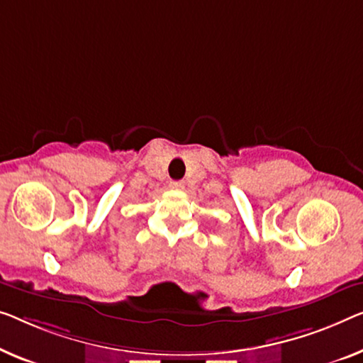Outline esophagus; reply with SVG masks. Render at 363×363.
Masks as SVG:
<instances>
[{
	"mask_svg": "<svg viewBox=\"0 0 363 363\" xmlns=\"http://www.w3.org/2000/svg\"><path fill=\"white\" fill-rule=\"evenodd\" d=\"M169 187L172 189V191H182L184 182L182 181H171L169 182Z\"/></svg>",
	"mask_w": 363,
	"mask_h": 363,
	"instance_id": "esophagus-1",
	"label": "esophagus"
}]
</instances>
